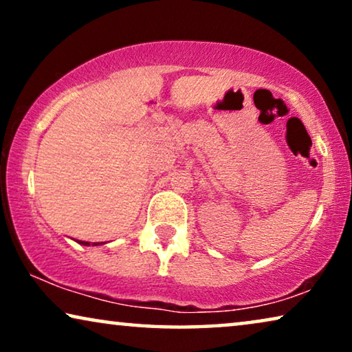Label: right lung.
<instances>
[{
  "instance_id": "1",
  "label": "right lung",
  "mask_w": 352,
  "mask_h": 352,
  "mask_svg": "<svg viewBox=\"0 0 352 352\" xmlns=\"http://www.w3.org/2000/svg\"><path fill=\"white\" fill-rule=\"evenodd\" d=\"M76 242H78L80 245H85V247H91V245H93V247H98V245H102V243H99V242H94V243H91V242H83V240H76Z\"/></svg>"
}]
</instances>
